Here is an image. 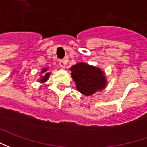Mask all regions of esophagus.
<instances>
[{
    "instance_id": "esophagus-1",
    "label": "esophagus",
    "mask_w": 147,
    "mask_h": 147,
    "mask_svg": "<svg viewBox=\"0 0 147 147\" xmlns=\"http://www.w3.org/2000/svg\"><path fill=\"white\" fill-rule=\"evenodd\" d=\"M58 63H59V66H60L62 68H65V67H66L67 63H66L65 60H60V61L58 62Z\"/></svg>"
}]
</instances>
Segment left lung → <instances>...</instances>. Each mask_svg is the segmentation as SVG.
Returning a JSON list of instances; mask_svg holds the SVG:
<instances>
[{
  "label": "left lung",
  "instance_id": "1",
  "mask_svg": "<svg viewBox=\"0 0 147 147\" xmlns=\"http://www.w3.org/2000/svg\"><path fill=\"white\" fill-rule=\"evenodd\" d=\"M70 71L77 90L85 96L102 90L107 84L105 72L102 69L85 63L75 64Z\"/></svg>",
  "mask_w": 147,
  "mask_h": 147
}]
</instances>
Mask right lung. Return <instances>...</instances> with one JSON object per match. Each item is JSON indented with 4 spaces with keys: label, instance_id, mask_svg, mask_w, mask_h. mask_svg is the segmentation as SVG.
<instances>
[{
    "label": "right lung",
    "instance_id": "obj_1",
    "mask_svg": "<svg viewBox=\"0 0 147 147\" xmlns=\"http://www.w3.org/2000/svg\"><path fill=\"white\" fill-rule=\"evenodd\" d=\"M40 73L42 74V76H40V78L39 79L38 81L39 82H40V83H45V82H46V81L48 80V79L49 77L51 72L49 71V68L45 67V68L42 69V71H40Z\"/></svg>",
    "mask_w": 147,
    "mask_h": 147
}]
</instances>
